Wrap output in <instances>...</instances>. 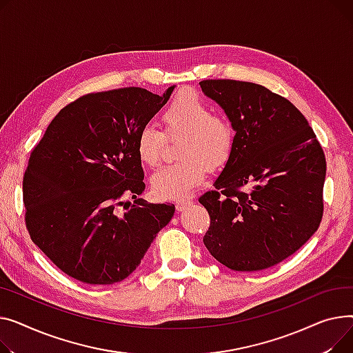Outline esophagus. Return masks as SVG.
<instances>
[{
    "mask_svg": "<svg viewBox=\"0 0 353 353\" xmlns=\"http://www.w3.org/2000/svg\"><path fill=\"white\" fill-rule=\"evenodd\" d=\"M191 203H192L191 199H181V201H178L176 205H175V206H176V211H178V212L185 211L186 208H190Z\"/></svg>",
    "mask_w": 353,
    "mask_h": 353,
    "instance_id": "obj_1",
    "label": "esophagus"
}]
</instances>
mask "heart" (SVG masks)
Listing matches in <instances>:
<instances>
[{"instance_id": "obj_1", "label": "heart", "mask_w": 353, "mask_h": 353, "mask_svg": "<svg viewBox=\"0 0 353 353\" xmlns=\"http://www.w3.org/2000/svg\"><path fill=\"white\" fill-rule=\"evenodd\" d=\"M165 132L181 137L176 154L179 161L158 170L152 178V191L161 199L176 201L188 196L203 181L206 168L218 171L234 151V130L230 121L214 115L199 95L183 91L174 97L162 112ZM167 137L155 125H143L137 138V154L150 167L159 163Z\"/></svg>"}]
</instances>
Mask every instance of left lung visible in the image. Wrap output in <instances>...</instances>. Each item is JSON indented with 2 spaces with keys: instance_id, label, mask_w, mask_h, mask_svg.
<instances>
[{
  "instance_id": "obj_1",
  "label": "left lung",
  "mask_w": 353,
  "mask_h": 353,
  "mask_svg": "<svg viewBox=\"0 0 353 353\" xmlns=\"http://www.w3.org/2000/svg\"><path fill=\"white\" fill-rule=\"evenodd\" d=\"M230 119L232 155L199 198L211 216L203 245L234 271H262L296 252L319 228L326 161L305 117L254 82L201 81Z\"/></svg>"
}]
</instances>
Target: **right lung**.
Here are the masks:
<instances>
[{"label": "right lung", "instance_id": "obj_1", "mask_svg": "<svg viewBox=\"0 0 353 353\" xmlns=\"http://www.w3.org/2000/svg\"><path fill=\"white\" fill-rule=\"evenodd\" d=\"M174 88L81 97L57 114L31 152L23 179L28 232L71 278L90 285L128 278L172 219V203L137 198L145 190L137 138ZM128 196L136 201L121 214Z\"/></svg>", "mask_w": 353, "mask_h": 353}]
</instances>
